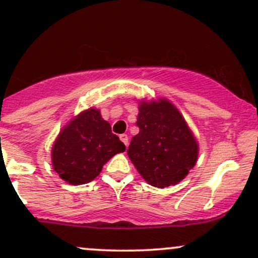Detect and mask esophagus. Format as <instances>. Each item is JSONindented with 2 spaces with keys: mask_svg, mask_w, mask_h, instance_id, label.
<instances>
[{
  "mask_svg": "<svg viewBox=\"0 0 258 258\" xmlns=\"http://www.w3.org/2000/svg\"><path fill=\"white\" fill-rule=\"evenodd\" d=\"M119 140H121V141L123 142V144L126 145V147H127V145H128V136H127V135H124V134H122V135H119Z\"/></svg>",
  "mask_w": 258,
  "mask_h": 258,
  "instance_id": "esophagus-1",
  "label": "esophagus"
}]
</instances>
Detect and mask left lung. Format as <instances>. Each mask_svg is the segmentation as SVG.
Returning <instances> with one entry per match:
<instances>
[{"label": "left lung", "mask_w": 258, "mask_h": 258, "mask_svg": "<svg viewBox=\"0 0 258 258\" xmlns=\"http://www.w3.org/2000/svg\"><path fill=\"white\" fill-rule=\"evenodd\" d=\"M136 124L127 153L140 175L158 188L181 182L196 165L199 142L176 106L167 98L141 100Z\"/></svg>", "instance_id": "left-lung-1"}]
</instances>
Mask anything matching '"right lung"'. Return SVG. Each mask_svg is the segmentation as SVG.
I'll return each instance as SVG.
<instances>
[{"label": "right lung", "instance_id": "add662e5", "mask_svg": "<svg viewBox=\"0 0 258 258\" xmlns=\"http://www.w3.org/2000/svg\"><path fill=\"white\" fill-rule=\"evenodd\" d=\"M124 150L126 146L112 134L100 110L91 107L61 130L52 146V166L67 183H88L100 175L111 157Z\"/></svg>", "mask_w": 258, "mask_h": 258}]
</instances>
